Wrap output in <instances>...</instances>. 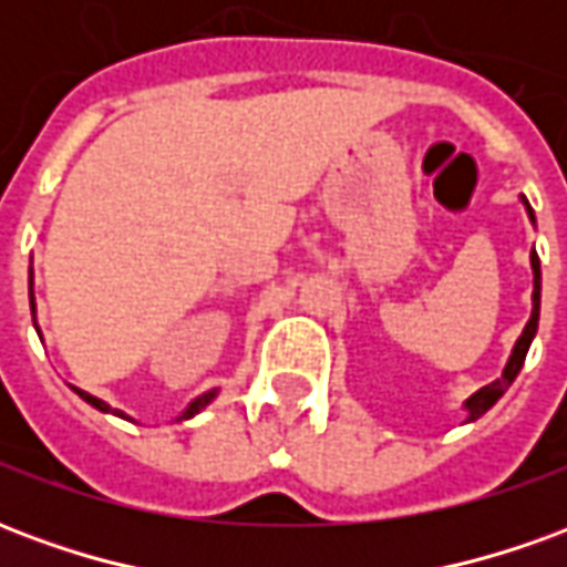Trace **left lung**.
I'll return each instance as SVG.
<instances>
[{"label":"left lung","mask_w":567,"mask_h":567,"mask_svg":"<svg viewBox=\"0 0 567 567\" xmlns=\"http://www.w3.org/2000/svg\"><path fill=\"white\" fill-rule=\"evenodd\" d=\"M523 199L525 212H528V221L535 224V209L528 206V199ZM528 260H532V316H528V321H525L523 333H519V340L513 343V352L511 358H507V364H504V370H501V377L495 382H488V385H483V389H476L467 401H464V422H476V419L483 416L486 410H492V406L498 404V398L507 389L513 385V380L519 377V370H523L525 364V355H528V346H532V340H535L537 333V319H540V260H537V251L532 248V255H528Z\"/></svg>","instance_id":"left-lung-1"}]
</instances>
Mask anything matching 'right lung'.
<instances>
[{
	"instance_id": "obj_1",
	"label": "right lung",
	"mask_w": 567,
	"mask_h": 567,
	"mask_svg": "<svg viewBox=\"0 0 567 567\" xmlns=\"http://www.w3.org/2000/svg\"><path fill=\"white\" fill-rule=\"evenodd\" d=\"M30 309H32V321H35V297H32V267H30ZM35 331H39V324H35ZM39 337H42V333H39ZM69 389L79 394L81 401H87V404H91L93 410H100V413H112V416L130 419L127 413H124V410H115V406H109L103 401V398H96V394L84 392V389H79V385H69ZM215 398H218V389H212V392H203V394H199V398H194V401H190V404H187L185 410L178 413V416H175V422H185V419H194L199 413V410H206V406H209L212 401H215ZM130 422H133V419H130Z\"/></svg>"
}]
</instances>
